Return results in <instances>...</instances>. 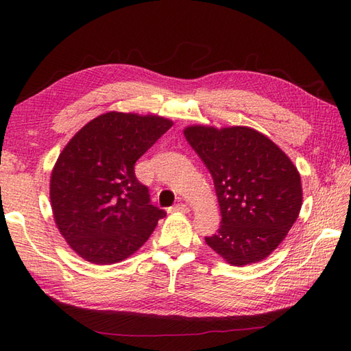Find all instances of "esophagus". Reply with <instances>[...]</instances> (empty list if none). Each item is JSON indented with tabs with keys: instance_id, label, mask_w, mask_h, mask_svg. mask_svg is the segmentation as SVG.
Masks as SVG:
<instances>
[{
	"instance_id": "esophagus-1",
	"label": "esophagus",
	"mask_w": 351,
	"mask_h": 351,
	"mask_svg": "<svg viewBox=\"0 0 351 351\" xmlns=\"http://www.w3.org/2000/svg\"><path fill=\"white\" fill-rule=\"evenodd\" d=\"M171 211H178V213H189L190 208L189 205L185 204H176L173 208H171Z\"/></svg>"
}]
</instances>
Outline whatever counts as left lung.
Masks as SVG:
<instances>
[{
    "instance_id": "obj_1",
    "label": "left lung",
    "mask_w": 351,
    "mask_h": 351,
    "mask_svg": "<svg viewBox=\"0 0 351 351\" xmlns=\"http://www.w3.org/2000/svg\"><path fill=\"white\" fill-rule=\"evenodd\" d=\"M184 136L210 170L221 225L206 244L235 267L265 259L293 228L302 208L295 166L273 141L247 126L195 125Z\"/></svg>"
}]
</instances>
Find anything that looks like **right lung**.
<instances>
[{"mask_svg":"<svg viewBox=\"0 0 351 351\" xmlns=\"http://www.w3.org/2000/svg\"><path fill=\"white\" fill-rule=\"evenodd\" d=\"M173 122L134 113L101 114L64 146L51 173L56 225L92 264L121 263L143 245L166 211L151 204L136 161Z\"/></svg>","mask_w":351,"mask_h":351,"instance_id":"1","label":"right lung"}]
</instances>
